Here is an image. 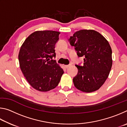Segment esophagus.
Here are the masks:
<instances>
[{
  "instance_id": "obj_1",
  "label": "esophagus",
  "mask_w": 127,
  "mask_h": 127,
  "mask_svg": "<svg viewBox=\"0 0 127 127\" xmlns=\"http://www.w3.org/2000/svg\"><path fill=\"white\" fill-rule=\"evenodd\" d=\"M71 65H72V64H68V65H65V68L67 69V68H68L69 67H70V66H71Z\"/></svg>"
}]
</instances>
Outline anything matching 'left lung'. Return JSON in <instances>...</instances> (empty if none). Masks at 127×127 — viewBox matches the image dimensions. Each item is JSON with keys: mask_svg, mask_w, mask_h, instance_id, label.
Listing matches in <instances>:
<instances>
[{"mask_svg": "<svg viewBox=\"0 0 127 127\" xmlns=\"http://www.w3.org/2000/svg\"><path fill=\"white\" fill-rule=\"evenodd\" d=\"M78 57H84V63L76 65L78 73L73 81L77 89L91 92L99 89L106 81L112 66V51L107 41L92 30L77 31L68 39Z\"/></svg>", "mask_w": 127, "mask_h": 127, "instance_id": "obj_1", "label": "left lung"}]
</instances>
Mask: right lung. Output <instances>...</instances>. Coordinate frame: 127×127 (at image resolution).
<instances>
[{
  "label": "right lung",
  "instance_id": "obj_1",
  "mask_svg": "<svg viewBox=\"0 0 127 127\" xmlns=\"http://www.w3.org/2000/svg\"><path fill=\"white\" fill-rule=\"evenodd\" d=\"M59 32L39 31L31 34L20 49L18 60L21 69L30 85L46 92L58 85L63 69L57 63L55 45Z\"/></svg>",
  "mask_w": 127,
  "mask_h": 127
}]
</instances>
